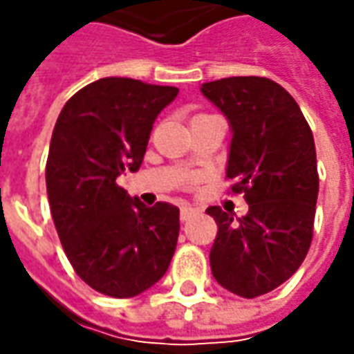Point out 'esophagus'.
Listing matches in <instances>:
<instances>
[{"instance_id":"obj_1","label":"esophagus","mask_w":354,"mask_h":354,"mask_svg":"<svg viewBox=\"0 0 354 354\" xmlns=\"http://www.w3.org/2000/svg\"><path fill=\"white\" fill-rule=\"evenodd\" d=\"M195 212H197V209H195V207H191V205H183V207H181V221L191 218Z\"/></svg>"}]
</instances>
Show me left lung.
<instances>
[{
  "instance_id": "8db88e82",
  "label": "left lung",
  "mask_w": 354,
  "mask_h": 354,
  "mask_svg": "<svg viewBox=\"0 0 354 354\" xmlns=\"http://www.w3.org/2000/svg\"><path fill=\"white\" fill-rule=\"evenodd\" d=\"M201 92L228 120L226 177L248 203L240 218L207 209L218 226L211 272L225 290L252 299L306 260L319 193L315 142L292 94L270 78L230 76Z\"/></svg>"
}]
</instances>
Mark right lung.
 I'll return each mask as SVG.
<instances>
[{
  "label": "right lung",
  "mask_w": 354,
  "mask_h": 354,
  "mask_svg": "<svg viewBox=\"0 0 354 354\" xmlns=\"http://www.w3.org/2000/svg\"><path fill=\"white\" fill-rule=\"evenodd\" d=\"M177 94L175 86L100 78L64 104L53 129L50 214L75 272L104 295H140L169 268L179 209L171 203L145 207L116 179L140 169L153 122Z\"/></svg>",
  "instance_id": "1"
}]
</instances>
